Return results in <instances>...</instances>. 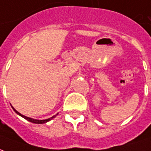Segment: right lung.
<instances>
[{"instance_id": "add662e5", "label": "right lung", "mask_w": 151, "mask_h": 151, "mask_svg": "<svg viewBox=\"0 0 151 151\" xmlns=\"http://www.w3.org/2000/svg\"><path fill=\"white\" fill-rule=\"evenodd\" d=\"M13 109L15 111V113H17V114H18V115H20L21 116H22L23 118H25L26 120H27L28 122H32V123H35V124H43V123H46V122H49L50 120H51L52 118H54V117L55 116H53L52 117H50V118H48V119H46V120H35V119H32V118H30V117H27V116H24V115H22V114H21V113H18V112H17V111L15 109H14V108H13Z\"/></svg>"}]
</instances>
